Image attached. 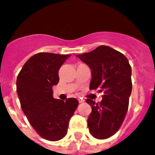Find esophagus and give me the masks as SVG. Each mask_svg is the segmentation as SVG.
<instances>
[{"label": "esophagus", "mask_w": 155, "mask_h": 155, "mask_svg": "<svg viewBox=\"0 0 155 155\" xmlns=\"http://www.w3.org/2000/svg\"><path fill=\"white\" fill-rule=\"evenodd\" d=\"M78 100H79V103H82V102H84V100H83V99H78Z\"/></svg>", "instance_id": "1"}]
</instances>
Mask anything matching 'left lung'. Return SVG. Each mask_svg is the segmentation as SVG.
Returning a JSON list of instances; mask_svg holds the SVG:
<instances>
[{
    "label": "left lung",
    "instance_id": "8db88e82",
    "mask_svg": "<svg viewBox=\"0 0 155 155\" xmlns=\"http://www.w3.org/2000/svg\"><path fill=\"white\" fill-rule=\"evenodd\" d=\"M76 56L92 70L89 89L104 92L100 103L86 99L92 107L87 120L89 132L98 139L110 138L119 129L128 110L132 89L131 66L125 55L103 45Z\"/></svg>",
    "mask_w": 155,
    "mask_h": 155
}]
</instances>
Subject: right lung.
Returning <instances> with one entry per match:
<instances>
[{"label": "right lung", "mask_w": 155, "mask_h": 155, "mask_svg": "<svg viewBox=\"0 0 155 155\" xmlns=\"http://www.w3.org/2000/svg\"><path fill=\"white\" fill-rule=\"evenodd\" d=\"M71 55L39 53L29 59L17 78V92L21 108L31 126L43 138L56 141L67 133L71 117L79 102L53 97L59 69Z\"/></svg>", "instance_id": "right-lung-1"}]
</instances>
